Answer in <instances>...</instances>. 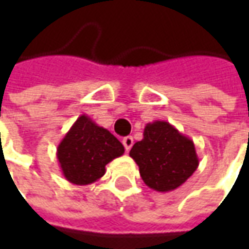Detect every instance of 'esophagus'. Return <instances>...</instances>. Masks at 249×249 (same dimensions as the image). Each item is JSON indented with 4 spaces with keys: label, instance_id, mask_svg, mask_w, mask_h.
I'll return each mask as SVG.
<instances>
[{
    "label": "esophagus",
    "instance_id": "1",
    "mask_svg": "<svg viewBox=\"0 0 249 249\" xmlns=\"http://www.w3.org/2000/svg\"><path fill=\"white\" fill-rule=\"evenodd\" d=\"M123 144H124L125 149L129 151L130 148H132V145H133V137H132V136H126V137H124V139H123Z\"/></svg>",
    "mask_w": 249,
    "mask_h": 249
}]
</instances>
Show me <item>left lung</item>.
I'll use <instances>...</instances> for the list:
<instances>
[{"label":"left lung","instance_id":"8db88e82","mask_svg":"<svg viewBox=\"0 0 249 249\" xmlns=\"http://www.w3.org/2000/svg\"><path fill=\"white\" fill-rule=\"evenodd\" d=\"M129 156L139 165L144 183L157 192L183 185L198 167L193 141L160 120L145 125L142 140L132 146Z\"/></svg>","mask_w":249,"mask_h":249}]
</instances>
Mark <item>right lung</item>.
<instances>
[{
	"label": "right lung",
	"instance_id": "right-lung-1",
	"mask_svg": "<svg viewBox=\"0 0 249 249\" xmlns=\"http://www.w3.org/2000/svg\"><path fill=\"white\" fill-rule=\"evenodd\" d=\"M124 155V146L108 129L81 114L57 146L64 178L76 185H88L105 175V165Z\"/></svg>",
	"mask_w": 249,
	"mask_h": 249
}]
</instances>
